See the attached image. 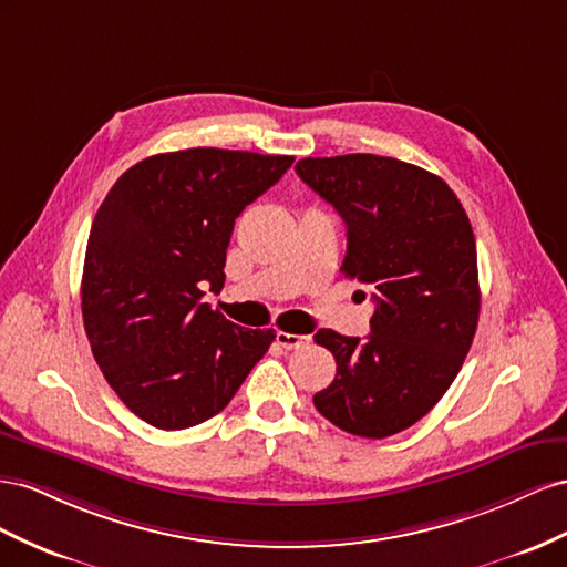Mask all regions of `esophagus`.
<instances>
[{
    "label": "esophagus",
    "instance_id": "1",
    "mask_svg": "<svg viewBox=\"0 0 567 567\" xmlns=\"http://www.w3.org/2000/svg\"><path fill=\"white\" fill-rule=\"evenodd\" d=\"M278 344L282 349H299V347H306L311 342L309 334H292V332H278Z\"/></svg>",
    "mask_w": 567,
    "mask_h": 567
}]
</instances>
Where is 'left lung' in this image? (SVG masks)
Here are the masks:
<instances>
[{"label":"left lung","mask_w":567,"mask_h":567,"mask_svg":"<svg viewBox=\"0 0 567 567\" xmlns=\"http://www.w3.org/2000/svg\"><path fill=\"white\" fill-rule=\"evenodd\" d=\"M297 175L347 225L342 272L373 289L368 339L318 330L337 375L313 396L332 425L384 440L456 380L480 318L471 220L440 175L375 154L301 158Z\"/></svg>","instance_id":"left-lung-1"}]
</instances>
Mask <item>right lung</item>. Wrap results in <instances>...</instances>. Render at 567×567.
<instances>
[{
	"mask_svg": "<svg viewBox=\"0 0 567 567\" xmlns=\"http://www.w3.org/2000/svg\"><path fill=\"white\" fill-rule=\"evenodd\" d=\"M295 156L197 147L127 168L94 216L83 320L111 390L144 423L185 430L228 406L275 330L235 326L206 295L225 282L235 218Z\"/></svg>",
	"mask_w": 567,
	"mask_h": 567,
	"instance_id": "add662e5",
	"label": "right lung"
}]
</instances>
